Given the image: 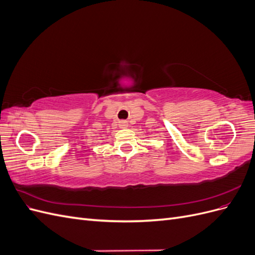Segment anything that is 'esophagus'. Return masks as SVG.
Wrapping results in <instances>:
<instances>
[{
	"label": "esophagus",
	"instance_id": "1",
	"mask_svg": "<svg viewBox=\"0 0 255 255\" xmlns=\"http://www.w3.org/2000/svg\"><path fill=\"white\" fill-rule=\"evenodd\" d=\"M119 127L121 128H127L128 127V123L126 120H121V121H119Z\"/></svg>",
	"mask_w": 255,
	"mask_h": 255
}]
</instances>
